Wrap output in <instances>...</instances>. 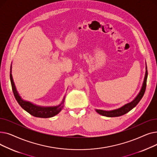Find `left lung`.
Returning <instances> with one entry per match:
<instances>
[{"label":"left lung","mask_w":157,"mask_h":157,"mask_svg":"<svg viewBox=\"0 0 157 157\" xmlns=\"http://www.w3.org/2000/svg\"><path fill=\"white\" fill-rule=\"evenodd\" d=\"M146 74H145V77L144 79V81L143 83L142 88L140 90L139 93L138 95L136 96V97L134 98V99L128 103L122 106L121 108H120L118 109L112 110V111H104V110H101V109H96L95 111L102 116L107 117H120L121 115L125 114L129 112L130 110L132 109L134 107L137 105V104L139 102V101H141L142 97H143L145 90H146V81H147V67H146Z\"/></svg>","instance_id":"obj_1"}]
</instances>
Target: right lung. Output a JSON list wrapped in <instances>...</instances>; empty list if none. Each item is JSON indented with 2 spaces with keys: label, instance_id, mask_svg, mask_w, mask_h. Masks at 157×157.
<instances>
[{
  "label": "right lung",
  "instance_id": "right-lung-1",
  "mask_svg": "<svg viewBox=\"0 0 157 157\" xmlns=\"http://www.w3.org/2000/svg\"><path fill=\"white\" fill-rule=\"evenodd\" d=\"M10 80L11 83L13 92L14 94L16 100L17 101L18 103L20 104V105L24 110H25L29 114L32 115V116H34L35 117L44 118H51L55 116V115H56L57 114H59L62 110V109L63 108V104L64 103L65 97L63 98L62 102L60 104H59V105L53 106V107L39 106L32 104L29 101L23 100L21 98V97L19 95L17 90H16L15 85L14 83L13 76L11 74V71H10Z\"/></svg>",
  "mask_w": 157,
  "mask_h": 157
}]
</instances>
